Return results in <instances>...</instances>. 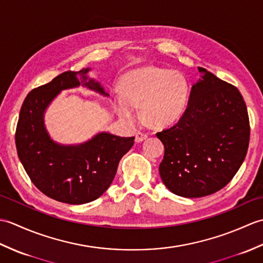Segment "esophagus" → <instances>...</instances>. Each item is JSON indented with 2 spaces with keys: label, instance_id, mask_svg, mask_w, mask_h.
Returning <instances> with one entry per match:
<instances>
[{
  "label": "esophagus",
  "instance_id": "esophagus-1",
  "mask_svg": "<svg viewBox=\"0 0 263 263\" xmlns=\"http://www.w3.org/2000/svg\"><path fill=\"white\" fill-rule=\"evenodd\" d=\"M148 138V136L146 135V133H142V132H137L136 133V142H142L146 140V139Z\"/></svg>",
  "mask_w": 263,
  "mask_h": 263
}]
</instances>
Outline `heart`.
<instances>
[{
  "mask_svg": "<svg viewBox=\"0 0 263 263\" xmlns=\"http://www.w3.org/2000/svg\"><path fill=\"white\" fill-rule=\"evenodd\" d=\"M120 89L113 102L117 114L132 122L135 107L140 106L141 120L156 128L181 120L189 105L190 83L180 71L158 66L135 69L123 76Z\"/></svg>",
  "mask_w": 263,
  "mask_h": 263,
  "instance_id": "1",
  "label": "heart"
}]
</instances>
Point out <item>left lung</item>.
I'll return each mask as SVG.
<instances>
[{"mask_svg": "<svg viewBox=\"0 0 263 263\" xmlns=\"http://www.w3.org/2000/svg\"><path fill=\"white\" fill-rule=\"evenodd\" d=\"M185 113L156 133L165 147L159 174L166 187L184 198L219 191L235 176L248 153L250 122L238 89L198 68Z\"/></svg>", "mask_w": 263, "mask_h": 263, "instance_id": "8db88e82", "label": "left lung"}]
</instances>
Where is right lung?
I'll return each instance as SVG.
<instances>
[{
	"label": "right lung",
	"instance_id": "1",
	"mask_svg": "<svg viewBox=\"0 0 263 263\" xmlns=\"http://www.w3.org/2000/svg\"><path fill=\"white\" fill-rule=\"evenodd\" d=\"M89 70L63 72L32 89L21 106L15 130L16 152L31 182L47 197L69 204L98 199L113 182L121 158L135 143V137L107 132L77 146H63L49 138L44 113L61 91L82 85L108 96L97 81L88 79Z\"/></svg>",
	"mask_w": 263,
	"mask_h": 263
}]
</instances>
